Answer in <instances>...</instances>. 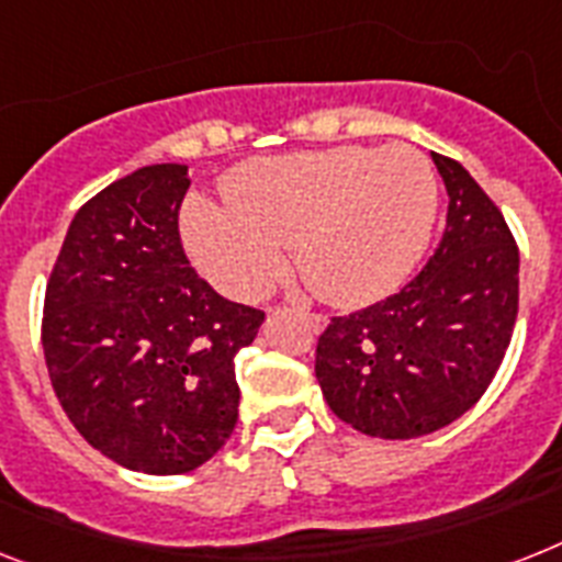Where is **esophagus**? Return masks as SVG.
<instances>
[{
	"label": "esophagus",
	"instance_id": "34e87169",
	"mask_svg": "<svg viewBox=\"0 0 562 562\" xmlns=\"http://www.w3.org/2000/svg\"><path fill=\"white\" fill-rule=\"evenodd\" d=\"M303 317H305V323H308V328H312L314 335H317V331H323V328H326V317H323V314L303 312Z\"/></svg>",
	"mask_w": 562,
	"mask_h": 562
}]
</instances>
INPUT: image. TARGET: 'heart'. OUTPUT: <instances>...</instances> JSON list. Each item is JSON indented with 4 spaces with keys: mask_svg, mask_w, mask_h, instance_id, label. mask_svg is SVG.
Listing matches in <instances>:
<instances>
[{
    "mask_svg": "<svg viewBox=\"0 0 562 562\" xmlns=\"http://www.w3.org/2000/svg\"><path fill=\"white\" fill-rule=\"evenodd\" d=\"M227 207L190 202L184 241L227 296H259L296 268L323 300L375 303L407 280L439 216V176L413 147H328L254 158L225 181Z\"/></svg>",
    "mask_w": 562,
    "mask_h": 562,
    "instance_id": "1",
    "label": "heart"
}]
</instances>
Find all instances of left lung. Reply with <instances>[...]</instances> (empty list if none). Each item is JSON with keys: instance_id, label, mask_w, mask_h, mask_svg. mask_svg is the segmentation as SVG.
Listing matches in <instances>:
<instances>
[{"instance_id": "obj_1", "label": "left lung", "mask_w": 562, "mask_h": 562, "mask_svg": "<svg viewBox=\"0 0 562 562\" xmlns=\"http://www.w3.org/2000/svg\"><path fill=\"white\" fill-rule=\"evenodd\" d=\"M447 227L398 294L331 317L314 372L331 413L378 439L427 436L494 381L519 308V248L503 210L462 164L432 153Z\"/></svg>"}]
</instances>
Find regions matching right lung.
<instances>
[{
	"mask_svg": "<svg viewBox=\"0 0 562 562\" xmlns=\"http://www.w3.org/2000/svg\"><path fill=\"white\" fill-rule=\"evenodd\" d=\"M184 164H153L91 195L45 285L43 349L68 422L130 471H195L239 418L234 358L266 312L231 303L181 245Z\"/></svg>",
	"mask_w": 562,
	"mask_h": 562,
	"instance_id": "right-lung-1",
	"label": "right lung"
}]
</instances>
